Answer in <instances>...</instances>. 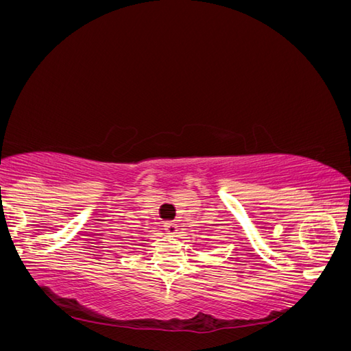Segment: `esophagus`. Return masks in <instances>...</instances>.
<instances>
[{
  "instance_id": "34e87169",
  "label": "esophagus",
  "mask_w": 351,
  "mask_h": 351,
  "mask_svg": "<svg viewBox=\"0 0 351 351\" xmlns=\"http://www.w3.org/2000/svg\"><path fill=\"white\" fill-rule=\"evenodd\" d=\"M164 230L167 231V234H171V236H174V234H177L178 226L176 224L174 221H168V222H164Z\"/></svg>"
}]
</instances>
